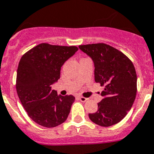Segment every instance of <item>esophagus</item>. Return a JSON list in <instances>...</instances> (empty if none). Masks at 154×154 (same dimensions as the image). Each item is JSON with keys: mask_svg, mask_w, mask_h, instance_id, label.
Listing matches in <instances>:
<instances>
[{"mask_svg": "<svg viewBox=\"0 0 154 154\" xmlns=\"http://www.w3.org/2000/svg\"><path fill=\"white\" fill-rule=\"evenodd\" d=\"M79 99L81 102H86L88 99H87V98H85V97L83 96H79Z\"/></svg>", "mask_w": 154, "mask_h": 154, "instance_id": "obj_1", "label": "esophagus"}]
</instances>
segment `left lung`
<instances>
[{"mask_svg":"<svg viewBox=\"0 0 154 154\" xmlns=\"http://www.w3.org/2000/svg\"><path fill=\"white\" fill-rule=\"evenodd\" d=\"M95 65V81L104 86L98 110L89 113L92 122L103 127L116 125L127 115L135 99L137 75L132 62L113 47L104 43L80 45Z\"/></svg>","mask_w":154,"mask_h":154,"instance_id":"obj_1","label":"left lung"}]
</instances>
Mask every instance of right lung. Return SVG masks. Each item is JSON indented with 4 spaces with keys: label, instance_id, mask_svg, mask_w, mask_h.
<instances>
[{
    "label": "right lung",
    "instance_id": "add662e5",
    "mask_svg": "<svg viewBox=\"0 0 154 154\" xmlns=\"http://www.w3.org/2000/svg\"><path fill=\"white\" fill-rule=\"evenodd\" d=\"M77 50L76 46L42 43L22 56L16 91L28 116L39 125L56 127L68 117L75 97L59 95L51 86L60 78L62 66Z\"/></svg>",
    "mask_w": 154,
    "mask_h": 154
}]
</instances>
